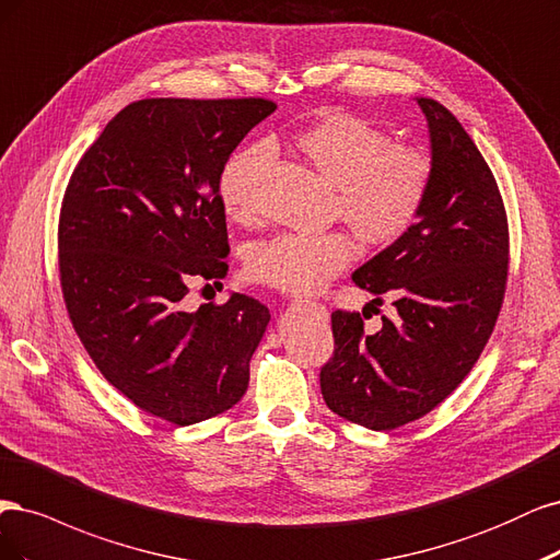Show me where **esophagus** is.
Here are the masks:
<instances>
[{
    "label": "esophagus",
    "instance_id": "34e87169",
    "mask_svg": "<svg viewBox=\"0 0 560 560\" xmlns=\"http://www.w3.org/2000/svg\"><path fill=\"white\" fill-rule=\"evenodd\" d=\"M298 302H306V304H310L312 306V310H316L318 314H326V306H323V304H318V302H312V300H298Z\"/></svg>",
    "mask_w": 560,
    "mask_h": 560
}]
</instances>
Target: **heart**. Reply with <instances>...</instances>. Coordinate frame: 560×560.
Returning <instances> with one entry per match:
<instances>
[{"instance_id": "b5f03b06", "label": "heart", "mask_w": 560, "mask_h": 560, "mask_svg": "<svg viewBox=\"0 0 560 560\" xmlns=\"http://www.w3.org/2000/svg\"><path fill=\"white\" fill-rule=\"evenodd\" d=\"M295 147L335 184L332 213L363 242H398L423 213L435 174L432 158L411 143H393L378 125L337 112L300 130ZM267 158V143H254L232 153L221 170V200L237 221L248 223L258 215L254 178ZM353 254V240L345 230L285 232L250 248L246 269L256 281L281 291L312 293L339 275Z\"/></svg>"}]
</instances>
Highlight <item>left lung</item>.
<instances>
[{
    "mask_svg": "<svg viewBox=\"0 0 560 560\" xmlns=\"http://www.w3.org/2000/svg\"><path fill=\"white\" fill-rule=\"evenodd\" d=\"M417 102L435 167L425 209L402 240L353 272L376 295L368 306L386 293L398 316H382V330L370 335L365 312H332L335 351L320 368L326 405L370 430L417 421L458 388L508 288L510 228L495 176L446 106Z\"/></svg>",
    "mask_w": 560,
    "mask_h": 560,
    "instance_id": "obj_1",
    "label": "left lung"
}]
</instances>
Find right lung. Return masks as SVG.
Segmentation results:
<instances>
[{
    "label": "right lung",
    "mask_w": 560,
    "mask_h": 560,
    "mask_svg": "<svg viewBox=\"0 0 560 560\" xmlns=\"http://www.w3.org/2000/svg\"><path fill=\"white\" fill-rule=\"evenodd\" d=\"M275 109L262 97L132 102L83 153L62 197L71 326L106 382L174 425L219 417L248 388L267 306L232 293L186 312L184 298L192 279L228 275L219 176Z\"/></svg>",
    "instance_id": "1"
}]
</instances>
